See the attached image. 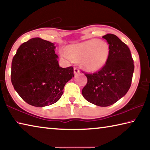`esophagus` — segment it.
Listing matches in <instances>:
<instances>
[{"label": "esophagus", "instance_id": "34e87169", "mask_svg": "<svg viewBox=\"0 0 150 150\" xmlns=\"http://www.w3.org/2000/svg\"><path fill=\"white\" fill-rule=\"evenodd\" d=\"M79 69L77 67H74V73L76 75V74H77V73H79Z\"/></svg>", "mask_w": 150, "mask_h": 150}]
</instances>
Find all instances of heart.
<instances>
[{
    "label": "heart",
    "mask_w": 150,
    "mask_h": 150,
    "mask_svg": "<svg viewBox=\"0 0 150 150\" xmlns=\"http://www.w3.org/2000/svg\"><path fill=\"white\" fill-rule=\"evenodd\" d=\"M67 52L63 56L69 60L81 58V62L86 69L96 71L105 66L109 58L110 48L103 40L92 39L72 45L67 48Z\"/></svg>",
    "instance_id": "heart-1"
}]
</instances>
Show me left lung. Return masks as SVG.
I'll use <instances>...</instances> for the list:
<instances>
[{"label": "left lung", "mask_w": 150, "mask_h": 150, "mask_svg": "<svg viewBox=\"0 0 150 150\" xmlns=\"http://www.w3.org/2000/svg\"><path fill=\"white\" fill-rule=\"evenodd\" d=\"M102 37L110 45L109 58L98 71L84 74L87 83L82 94L88 102L106 107L127 94L131 85L134 65L130 49L116 35L107 34Z\"/></svg>", "instance_id": "obj_1"}]
</instances>
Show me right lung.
I'll return each mask as SVG.
<instances>
[{"label": "right lung", "instance_id": "obj_1", "mask_svg": "<svg viewBox=\"0 0 150 150\" xmlns=\"http://www.w3.org/2000/svg\"><path fill=\"white\" fill-rule=\"evenodd\" d=\"M54 43L40 38L23 42L13 56L11 81L24 101L35 107L56 103L64 87L74 77L72 66H59Z\"/></svg>", "mask_w": 150, "mask_h": 150}]
</instances>
